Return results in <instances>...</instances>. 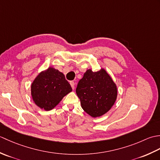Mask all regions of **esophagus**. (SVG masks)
Segmentation results:
<instances>
[{"label":"esophagus","instance_id":"obj_1","mask_svg":"<svg viewBox=\"0 0 160 160\" xmlns=\"http://www.w3.org/2000/svg\"><path fill=\"white\" fill-rule=\"evenodd\" d=\"M70 84H71V87H72V89H74V88H75V82H73V81H71V82H70Z\"/></svg>","mask_w":160,"mask_h":160}]
</instances>
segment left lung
Instances as JSON below:
<instances>
[{
	"mask_svg": "<svg viewBox=\"0 0 160 160\" xmlns=\"http://www.w3.org/2000/svg\"><path fill=\"white\" fill-rule=\"evenodd\" d=\"M81 107L93 118L102 116L111 109L117 99L116 84L104 69L93 72L88 69L76 88Z\"/></svg>",
	"mask_w": 160,
	"mask_h": 160,
	"instance_id": "obj_1",
	"label": "left lung"
}]
</instances>
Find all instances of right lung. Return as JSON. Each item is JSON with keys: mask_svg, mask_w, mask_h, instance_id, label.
Here are the masks:
<instances>
[{"mask_svg": "<svg viewBox=\"0 0 160 160\" xmlns=\"http://www.w3.org/2000/svg\"><path fill=\"white\" fill-rule=\"evenodd\" d=\"M71 91L64 75L53 67L40 72L31 85L33 102L45 111L53 109Z\"/></svg>", "mask_w": 160, "mask_h": 160, "instance_id": "1", "label": "right lung"}]
</instances>
